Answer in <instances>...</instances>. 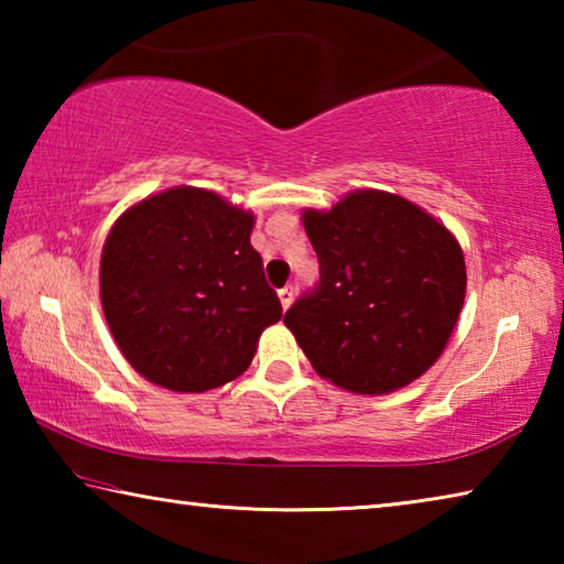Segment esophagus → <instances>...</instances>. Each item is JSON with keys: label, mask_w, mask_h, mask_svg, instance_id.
Masks as SVG:
<instances>
[{"label": "esophagus", "mask_w": 564, "mask_h": 564, "mask_svg": "<svg viewBox=\"0 0 564 564\" xmlns=\"http://www.w3.org/2000/svg\"><path fill=\"white\" fill-rule=\"evenodd\" d=\"M279 299H281L283 308H289V305L293 303V289H291V285H285V289L279 291Z\"/></svg>", "instance_id": "obj_1"}]
</instances>
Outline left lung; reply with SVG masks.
<instances>
[{"label":"left lung","mask_w":564,"mask_h":564,"mask_svg":"<svg viewBox=\"0 0 564 564\" xmlns=\"http://www.w3.org/2000/svg\"><path fill=\"white\" fill-rule=\"evenodd\" d=\"M321 281L283 323L321 378L360 395L413 383L441 358L465 301L463 248L408 198L352 191L303 212Z\"/></svg>","instance_id":"obj_1"}]
</instances>
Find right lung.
Segmentation results:
<instances>
[{
  "instance_id": "right-lung-1",
  "label": "right lung",
  "mask_w": 564,
  "mask_h": 564,
  "mask_svg": "<svg viewBox=\"0 0 564 564\" xmlns=\"http://www.w3.org/2000/svg\"><path fill=\"white\" fill-rule=\"evenodd\" d=\"M253 221L194 186L161 191L119 216L101 251V305L137 373L204 393L251 366L263 328L283 316L251 246Z\"/></svg>"
}]
</instances>
